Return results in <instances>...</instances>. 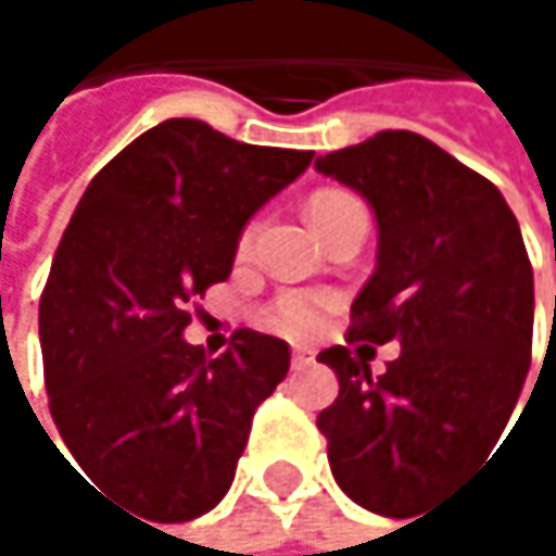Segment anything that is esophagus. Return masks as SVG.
<instances>
[{
    "instance_id": "obj_1",
    "label": "esophagus",
    "mask_w": 556,
    "mask_h": 556,
    "mask_svg": "<svg viewBox=\"0 0 556 556\" xmlns=\"http://www.w3.org/2000/svg\"><path fill=\"white\" fill-rule=\"evenodd\" d=\"M315 364V351L312 348H292V370H305Z\"/></svg>"
}]
</instances>
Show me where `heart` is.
Listing matches in <instances>:
<instances>
[{"label": "heart", "instance_id": "1", "mask_svg": "<svg viewBox=\"0 0 556 556\" xmlns=\"http://www.w3.org/2000/svg\"><path fill=\"white\" fill-rule=\"evenodd\" d=\"M351 199L354 195H348L341 189L315 192L312 202H308V215L312 218L325 215V212H331V208H338V205H344ZM251 238H254V228L244 235V244H251ZM328 305H331V299L321 295V292H282L277 302L267 308L264 318H267L270 328H277V331L289 334V338H308V334H315L321 328V321L328 315Z\"/></svg>", "mask_w": 556, "mask_h": 556}]
</instances>
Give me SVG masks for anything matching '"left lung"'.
I'll use <instances>...</instances> for the list:
<instances>
[{"mask_svg":"<svg viewBox=\"0 0 556 556\" xmlns=\"http://www.w3.org/2000/svg\"><path fill=\"white\" fill-rule=\"evenodd\" d=\"M315 169L377 215V270L351 305V348L318 354L338 399L318 415L338 486L377 515L412 511L508 425L531 367L534 277L518 222L480 173L415 131L325 154ZM403 351L369 374L370 343Z\"/></svg>","mask_w":556,"mask_h":556,"instance_id":"obj_1","label":"left lung"}]
</instances>
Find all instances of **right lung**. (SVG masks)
<instances>
[{
    "label": "right lung",
    "instance_id": "right-lung-1",
    "mask_svg": "<svg viewBox=\"0 0 556 556\" xmlns=\"http://www.w3.org/2000/svg\"><path fill=\"white\" fill-rule=\"evenodd\" d=\"M312 164L169 118L86 186L51 264L38 328L56 431L112 500L189 521L225 500L289 344L251 328L208 357L182 338L192 299L231 277L244 225Z\"/></svg>",
    "mask_w": 556,
    "mask_h": 556
}]
</instances>
